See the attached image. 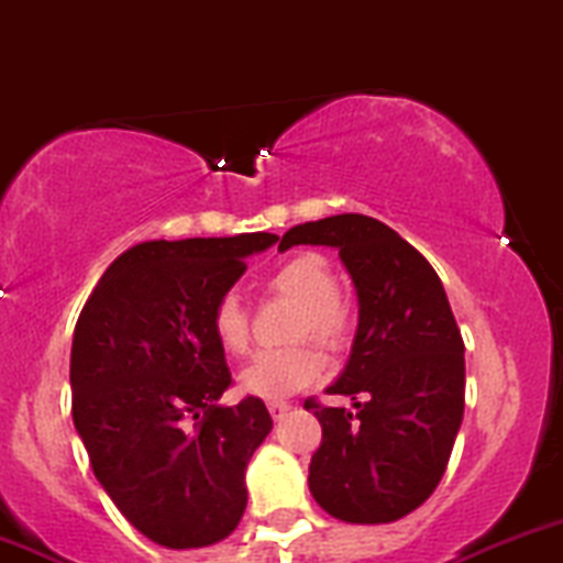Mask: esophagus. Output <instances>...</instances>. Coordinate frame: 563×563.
Masks as SVG:
<instances>
[{
    "label": "esophagus",
    "mask_w": 563,
    "mask_h": 563,
    "mask_svg": "<svg viewBox=\"0 0 563 563\" xmlns=\"http://www.w3.org/2000/svg\"><path fill=\"white\" fill-rule=\"evenodd\" d=\"M288 411H291V406H288V402H283V400H272L269 402V413H272V419H277V422H280V419L286 417Z\"/></svg>",
    "instance_id": "1"
}]
</instances>
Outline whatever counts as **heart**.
Returning <instances> with one entry per match:
<instances>
[{"label":"heart","mask_w":563,"mask_h":563,"mask_svg":"<svg viewBox=\"0 0 563 563\" xmlns=\"http://www.w3.org/2000/svg\"><path fill=\"white\" fill-rule=\"evenodd\" d=\"M272 294L299 302L294 338H316L323 349L343 351L354 334V313L338 294V277L318 253H297L280 261L266 277ZM212 332L223 351L242 356L250 349L247 308L236 294H225L212 310ZM327 367V356L310 340L277 351H264L242 373V387L264 400H283L313 384Z\"/></svg>","instance_id":"heart-1"}]
</instances>
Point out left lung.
<instances>
[{"label":"left lung","instance_id":"left-lung-1","mask_svg":"<svg viewBox=\"0 0 563 563\" xmlns=\"http://www.w3.org/2000/svg\"><path fill=\"white\" fill-rule=\"evenodd\" d=\"M338 247L360 297V327L340 382L356 411L305 408L321 422L308 485L345 523H391L422 507L444 476L465 406L463 338L433 266L367 214L294 225L280 250Z\"/></svg>","mask_w":563,"mask_h":563}]
</instances>
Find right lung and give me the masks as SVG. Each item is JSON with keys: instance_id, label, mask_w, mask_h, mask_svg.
<instances>
[{"instance_id": "add662e5", "label": "right lung", "mask_w": 563, "mask_h": 563, "mask_svg": "<svg viewBox=\"0 0 563 563\" xmlns=\"http://www.w3.org/2000/svg\"><path fill=\"white\" fill-rule=\"evenodd\" d=\"M275 234L144 242L89 294L70 351L73 422L119 512L172 550L207 548L247 507L245 468L269 435L261 397L231 387L212 310Z\"/></svg>"}]
</instances>
